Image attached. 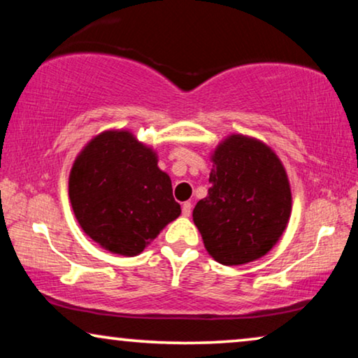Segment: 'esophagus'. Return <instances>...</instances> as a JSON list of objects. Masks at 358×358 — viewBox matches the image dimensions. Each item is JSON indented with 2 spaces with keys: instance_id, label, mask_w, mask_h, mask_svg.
<instances>
[{
  "instance_id": "obj_1",
  "label": "esophagus",
  "mask_w": 358,
  "mask_h": 358,
  "mask_svg": "<svg viewBox=\"0 0 358 358\" xmlns=\"http://www.w3.org/2000/svg\"><path fill=\"white\" fill-rule=\"evenodd\" d=\"M190 213H192V203L184 202L182 203V215L184 217H190Z\"/></svg>"
}]
</instances>
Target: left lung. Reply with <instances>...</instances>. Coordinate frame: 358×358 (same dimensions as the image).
I'll use <instances>...</instances> for the list:
<instances>
[{"label": "left lung", "instance_id": "8db88e82", "mask_svg": "<svg viewBox=\"0 0 358 358\" xmlns=\"http://www.w3.org/2000/svg\"><path fill=\"white\" fill-rule=\"evenodd\" d=\"M208 195L194 208L205 249L223 266L266 256L285 231L292 190L285 168L266 143L229 135L212 155Z\"/></svg>", "mask_w": 358, "mask_h": 358}]
</instances>
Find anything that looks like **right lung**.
<instances>
[{
	"label": "right lung",
	"mask_w": 358,
	"mask_h": 358,
	"mask_svg": "<svg viewBox=\"0 0 358 358\" xmlns=\"http://www.w3.org/2000/svg\"><path fill=\"white\" fill-rule=\"evenodd\" d=\"M68 194L87 236L107 251L138 256L180 215L158 156L130 131L107 130L76 156Z\"/></svg>",
	"instance_id": "1"
}]
</instances>
